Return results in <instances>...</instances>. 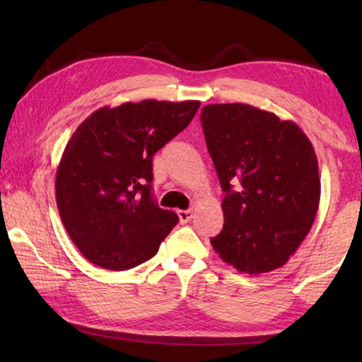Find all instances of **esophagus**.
<instances>
[{
	"label": "esophagus",
	"mask_w": 362,
	"mask_h": 362,
	"mask_svg": "<svg viewBox=\"0 0 362 362\" xmlns=\"http://www.w3.org/2000/svg\"><path fill=\"white\" fill-rule=\"evenodd\" d=\"M177 216H179V218H180V223H187L193 218V211L192 209L179 211V212H177Z\"/></svg>",
	"instance_id": "34e87169"
}]
</instances>
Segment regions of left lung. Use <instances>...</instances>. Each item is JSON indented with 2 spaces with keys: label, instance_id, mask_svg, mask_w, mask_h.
Wrapping results in <instances>:
<instances>
[{
  "label": "left lung",
  "instance_id": "1",
  "mask_svg": "<svg viewBox=\"0 0 362 362\" xmlns=\"http://www.w3.org/2000/svg\"><path fill=\"white\" fill-rule=\"evenodd\" d=\"M201 122L220 185L223 228L211 244L238 272L260 274L289 260L321 198L315 148L293 121L247 103H212Z\"/></svg>",
  "mask_w": 362,
  "mask_h": 362
}]
</instances>
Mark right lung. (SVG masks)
I'll return each mask as SVG.
<instances>
[{"mask_svg":"<svg viewBox=\"0 0 362 362\" xmlns=\"http://www.w3.org/2000/svg\"><path fill=\"white\" fill-rule=\"evenodd\" d=\"M198 100L126 102L88 116L56 174L60 218L94 265L124 272L151 259L179 222L151 194L153 155L189 124Z\"/></svg>","mask_w":362,"mask_h":362,"instance_id":"1","label":"right lung"}]
</instances>
